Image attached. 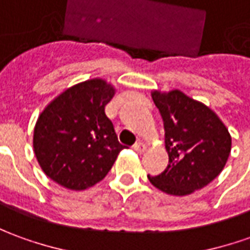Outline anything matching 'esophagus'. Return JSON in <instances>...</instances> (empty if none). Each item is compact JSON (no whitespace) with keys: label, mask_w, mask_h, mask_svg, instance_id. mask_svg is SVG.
I'll list each match as a JSON object with an SVG mask.
<instances>
[{"label":"esophagus","mask_w":250,"mask_h":250,"mask_svg":"<svg viewBox=\"0 0 250 250\" xmlns=\"http://www.w3.org/2000/svg\"><path fill=\"white\" fill-rule=\"evenodd\" d=\"M132 147H134V150H135V152H138V153H142V152H145V150H146V145H145L144 142H141V141L135 142Z\"/></svg>","instance_id":"obj_1"}]
</instances>
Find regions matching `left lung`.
I'll return each mask as SVG.
<instances>
[{
	"instance_id": "8db88e82",
	"label": "left lung",
	"mask_w": 250,
	"mask_h": 250,
	"mask_svg": "<svg viewBox=\"0 0 250 250\" xmlns=\"http://www.w3.org/2000/svg\"><path fill=\"white\" fill-rule=\"evenodd\" d=\"M166 131L167 168L150 183L172 196H188L205 188L225 168L231 135L215 112L179 90L152 93Z\"/></svg>"
}]
</instances>
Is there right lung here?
I'll return each instance as SVG.
<instances>
[{"label": "right lung", "instance_id": "1", "mask_svg": "<svg viewBox=\"0 0 250 250\" xmlns=\"http://www.w3.org/2000/svg\"><path fill=\"white\" fill-rule=\"evenodd\" d=\"M115 87L96 78L62 91L42 111L34 128V153L61 186L84 190L103 181L123 149L105 105Z\"/></svg>", "mask_w": 250, "mask_h": 250}]
</instances>
